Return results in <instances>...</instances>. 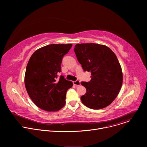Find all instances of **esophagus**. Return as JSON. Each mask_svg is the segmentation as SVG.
<instances>
[{
	"label": "esophagus",
	"mask_w": 147,
	"mask_h": 147,
	"mask_svg": "<svg viewBox=\"0 0 147 147\" xmlns=\"http://www.w3.org/2000/svg\"><path fill=\"white\" fill-rule=\"evenodd\" d=\"M73 84L75 85L76 86H80L81 83H80V81L79 80H76L75 81H73Z\"/></svg>",
	"instance_id": "obj_1"
}]
</instances>
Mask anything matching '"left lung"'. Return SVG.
Returning <instances> with one entry per match:
<instances>
[{"instance_id": "8db88e82", "label": "left lung", "mask_w": 147, "mask_h": 147, "mask_svg": "<svg viewBox=\"0 0 147 147\" xmlns=\"http://www.w3.org/2000/svg\"><path fill=\"white\" fill-rule=\"evenodd\" d=\"M74 52L84 71L91 73L89 82H81L87 90L81 96L82 103L92 109L108 107L117 97L123 82L116 55L108 47L94 43L77 44Z\"/></svg>"}]
</instances>
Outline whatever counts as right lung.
<instances>
[{
  "label": "right lung",
  "mask_w": 147,
  "mask_h": 147,
  "mask_svg": "<svg viewBox=\"0 0 147 147\" xmlns=\"http://www.w3.org/2000/svg\"><path fill=\"white\" fill-rule=\"evenodd\" d=\"M72 44H51L36 50L31 56L26 67L25 86L29 96L43 110L55 112L65 106L67 91L73 82L61 72L63 56Z\"/></svg>",
  "instance_id": "obj_1"
}]
</instances>
